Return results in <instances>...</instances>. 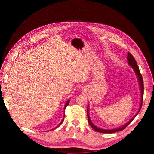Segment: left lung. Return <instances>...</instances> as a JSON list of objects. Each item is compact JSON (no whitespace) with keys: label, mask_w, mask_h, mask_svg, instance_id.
Segmentation results:
<instances>
[{"label":"left lung","mask_w":154,"mask_h":154,"mask_svg":"<svg viewBox=\"0 0 154 154\" xmlns=\"http://www.w3.org/2000/svg\"><path fill=\"white\" fill-rule=\"evenodd\" d=\"M127 60H128V63L129 66L131 67L136 73V76L137 77L138 79V82L139 84V87H140V91H141V103H140V106H139V109L138 110V112H137V114L135 115L134 117L130 119L128 122H127L125 125L122 126L119 128H114V129H110V130H107V129H103V128H100L97 127L96 126H95L94 124L92 123V122H91V120L90 119V116H89V112H88V109H89V106H88V105L87 106V118H88V123L90 124V125L91 126V127L94 129L96 131L100 132V133H106V134H112V133H114L116 132H119V131H122L123 129H125L127 126L132 122V120L136 118V116L139 114V111H140L141 107H142V103H143V93H144V85H143V78H142V75L140 73V71H139V67L137 64V62L136 61V60L134 58V57L132 56V54L130 53H128V56H127Z\"/></svg>","instance_id":"8db88e82"}]
</instances>
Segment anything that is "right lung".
Masks as SVG:
<instances>
[{"mask_svg": "<svg viewBox=\"0 0 154 154\" xmlns=\"http://www.w3.org/2000/svg\"><path fill=\"white\" fill-rule=\"evenodd\" d=\"M69 104V100H68L67 101V102H66V105H65V106H64V110H65V109H66V106L68 105ZM64 117H65V114H64V116H63V119H62V122H60V123L57 126V127H55L54 128H57L58 127V126L60 125V124H62V123L63 122V119H64ZM52 130H53V129H52Z\"/></svg>", "mask_w": 154, "mask_h": 154, "instance_id": "obj_1", "label": "right lung"}]
</instances>
